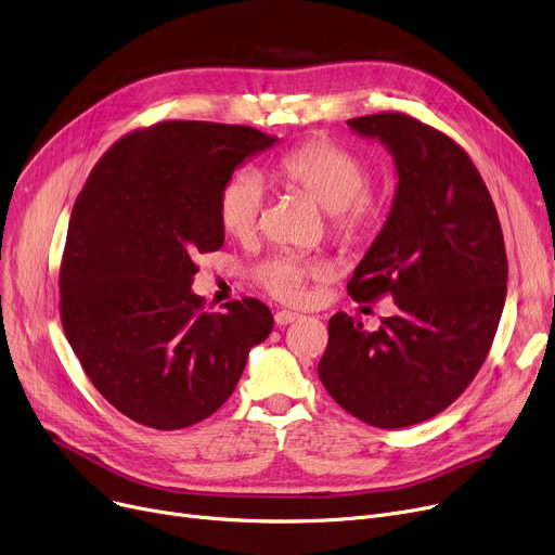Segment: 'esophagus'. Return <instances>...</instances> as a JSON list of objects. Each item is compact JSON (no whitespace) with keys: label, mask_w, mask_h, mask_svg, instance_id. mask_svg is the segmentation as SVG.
<instances>
[{"label":"esophagus","mask_w":555,"mask_h":555,"mask_svg":"<svg viewBox=\"0 0 555 555\" xmlns=\"http://www.w3.org/2000/svg\"><path fill=\"white\" fill-rule=\"evenodd\" d=\"M297 319H299V314H297V312H293V310H279V312L274 314V322H276V326H287V324L297 322Z\"/></svg>","instance_id":"34e87169"}]
</instances>
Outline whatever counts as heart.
I'll use <instances>...</instances> for the list:
<instances>
[{
  "label": "heart",
  "mask_w": 555,
  "mask_h": 555,
  "mask_svg": "<svg viewBox=\"0 0 555 555\" xmlns=\"http://www.w3.org/2000/svg\"><path fill=\"white\" fill-rule=\"evenodd\" d=\"M270 178L304 193L317 207H322L333 233L344 243L366 238L380 224L385 199L369 182L366 162L351 149L335 141H308L299 149L281 155L268 164ZM262 204H266V182L254 168H241L229 175L218 195V218L222 229L233 238H249ZM314 272L297 256L281 254L260 262L256 281L283 301H301L306 297V281Z\"/></svg>",
  "instance_id": "b5f03b06"
}]
</instances>
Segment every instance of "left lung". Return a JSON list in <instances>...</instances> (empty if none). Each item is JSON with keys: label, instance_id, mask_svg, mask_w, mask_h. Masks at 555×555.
<instances>
[{"label": "left lung", "instance_id": "left-lung-1", "mask_svg": "<svg viewBox=\"0 0 555 555\" xmlns=\"http://www.w3.org/2000/svg\"><path fill=\"white\" fill-rule=\"evenodd\" d=\"M396 164L391 211L348 295L396 304L377 331L337 312L319 377L348 414L383 429L423 423L473 383L506 301L508 262L492 197L459 143L406 114L346 121Z\"/></svg>", "mask_w": 555, "mask_h": 555}]
</instances>
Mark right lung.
I'll use <instances>...</instances> for the list:
<instances>
[{
	"instance_id": "right-lung-1",
	"label": "right lung",
	"mask_w": 555,
	"mask_h": 555,
	"mask_svg": "<svg viewBox=\"0 0 555 555\" xmlns=\"http://www.w3.org/2000/svg\"><path fill=\"white\" fill-rule=\"evenodd\" d=\"M274 137L166 121L101 157L72 211L61 268L65 335L92 385L139 425L182 429L218 412L274 317L258 299L202 310L193 256L224 243L218 195Z\"/></svg>"
}]
</instances>
